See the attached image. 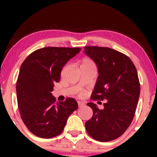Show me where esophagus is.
Here are the masks:
<instances>
[{"mask_svg": "<svg viewBox=\"0 0 157 157\" xmlns=\"http://www.w3.org/2000/svg\"><path fill=\"white\" fill-rule=\"evenodd\" d=\"M77 103H78V106H79V108L82 107V106H84V105H85V103H84L83 102L78 101V102H77Z\"/></svg>", "mask_w": 157, "mask_h": 157, "instance_id": "1", "label": "esophagus"}]
</instances>
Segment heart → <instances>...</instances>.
Wrapping results in <instances>:
<instances>
[{
    "label": "heart",
    "mask_w": 157,
    "mask_h": 157,
    "mask_svg": "<svg viewBox=\"0 0 157 157\" xmlns=\"http://www.w3.org/2000/svg\"><path fill=\"white\" fill-rule=\"evenodd\" d=\"M85 64H94V63L91 60L86 58V59H83V60H82V65H85Z\"/></svg>",
    "instance_id": "obj_1"
}]
</instances>
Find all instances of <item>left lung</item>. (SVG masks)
Instances as JSON below:
<instances>
[{
	"mask_svg": "<svg viewBox=\"0 0 157 157\" xmlns=\"http://www.w3.org/2000/svg\"><path fill=\"white\" fill-rule=\"evenodd\" d=\"M84 48L98 70L91 99L107 100L102 110L93 102L87 104L93 116L85 124L86 131L97 141H111L124 134L134 118L140 93L137 71L121 52L107 47Z\"/></svg>",
	"mask_w": 157,
	"mask_h": 157,
	"instance_id": "left-lung-1",
	"label": "left lung"
}]
</instances>
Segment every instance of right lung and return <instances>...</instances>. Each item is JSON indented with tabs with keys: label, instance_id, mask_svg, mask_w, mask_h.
<instances>
[{
	"label": "right lung",
	"instance_id": "obj_1",
	"mask_svg": "<svg viewBox=\"0 0 157 157\" xmlns=\"http://www.w3.org/2000/svg\"><path fill=\"white\" fill-rule=\"evenodd\" d=\"M80 52V48L45 47L23 61L16 84L21 119L33 134L49 139L61 134L67 119L78 105L75 99L56 102L52 95L62 68Z\"/></svg>",
	"mask_w": 157,
	"mask_h": 157
}]
</instances>
